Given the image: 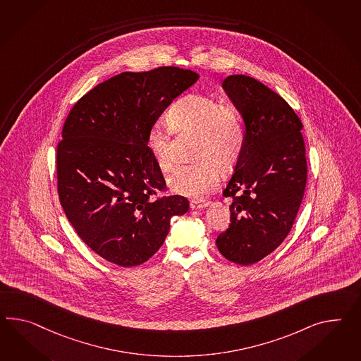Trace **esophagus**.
I'll list each match as a JSON object with an SVG mask.
<instances>
[{"instance_id":"esophagus-1","label":"esophagus","mask_w":361,"mask_h":361,"mask_svg":"<svg viewBox=\"0 0 361 361\" xmlns=\"http://www.w3.org/2000/svg\"><path fill=\"white\" fill-rule=\"evenodd\" d=\"M207 205H208V203H207L205 200H202V199H196V200H191V202H190V208H191L192 211L202 209V208H205Z\"/></svg>"}]
</instances>
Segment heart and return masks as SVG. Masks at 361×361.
<instances>
[{
    "instance_id": "obj_1",
    "label": "heart",
    "mask_w": 361,
    "mask_h": 361,
    "mask_svg": "<svg viewBox=\"0 0 361 361\" xmlns=\"http://www.w3.org/2000/svg\"><path fill=\"white\" fill-rule=\"evenodd\" d=\"M170 121L180 132L197 133L194 162L178 167L169 179L170 188L187 197H202L217 185L224 170L240 159L246 144L242 119L233 109L212 97L191 94L174 103ZM170 128L166 121H153L147 136L150 154L164 171L174 167Z\"/></svg>"
}]
</instances>
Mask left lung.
Segmentation results:
<instances>
[{
    "label": "left lung",
    "mask_w": 361,
    "mask_h": 361,
    "mask_svg": "<svg viewBox=\"0 0 361 361\" xmlns=\"http://www.w3.org/2000/svg\"><path fill=\"white\" fill-rule=\"evenodd\" d=\"M222 87L240 112L246 144L224 190L233 199L231 225L216 245L228 260L249 266L286 240L302 202V123L279 94L252 77L229 75Z\"/></svg>",
    "instance_id": "left-lung-1"
}]
</instances>
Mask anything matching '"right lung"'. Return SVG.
Segmentation results:
<instances>
[{
	"label": "right lung",
	"instance_id": "right-lung-1",
	"mask_svg": "<svg viewBox=\"0 0 361 361\" xmlns=\"http://www.w3.org/2000/svg\"><path fill=\"white\" fill-rule=\"evenodd\" d=\"M199 74L176 66L123 72L85 94L69 112L57 145V191L80 238L121 267L147 262L165 242L173 216L188 211L165 188L147 147L153 121Z\"/></svg>",
	"mask_w": 361,
	"mask_h": 361
}]
</instances>
